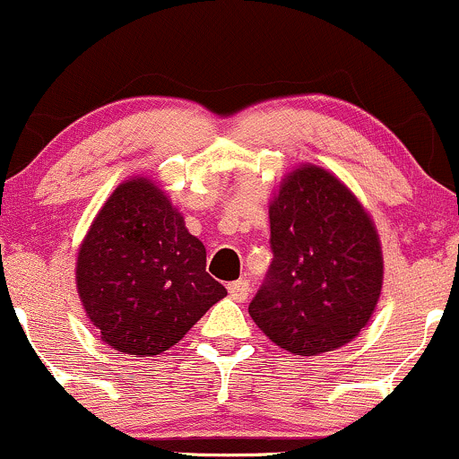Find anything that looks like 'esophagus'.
I'll list each match as a JSON object with an SVG mask.
<instances>
[{
    "instance_id": "obj_1",
    "label": "esophagus",
    "mask_w": 459,
    "mask_h": 459,
    "mask_svg": "<svg viewBox=\"0 0 459 459\" xmlns=\"http://www.w3.org/2000/svg\"><path fill=\"white\" fill-rule=\"evenodd\" d=\"M249 281L247 280H236V281H231V284H228V292H230V297L234 299V301H238V303H243L247 297H249Z\"/></svg>"
}]
</instances>
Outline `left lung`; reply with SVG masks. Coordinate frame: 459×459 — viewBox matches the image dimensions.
Instances as JSON below:
<instances>
[{"mask_svg":"<svg viewBox=\"0 0 459 459\" xmlns=\"http://www.w3.org/2000/svg\"><path fill=\"white\" fill-rule=\"evenodd\" d=\"M269 219L273 262L249 303L254 323L295 355L351 342L373 316L384 281L368 212L341 179L303 164L281 179Z\"/></svg>","mask_w":459,"mask_h":459,"instance_id":"1","label":"left lung"}]
</instances>
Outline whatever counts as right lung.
I'll return each instance as SVG.
<instances>
[{
	"instance_id": "add662e5",
	"label": "right lung",
	"mask_w": 459,
	"mask_h": 459,
	"mask_svg": "<svg viewBox=\"0 0 459 459\" xmlns=\"http://www.w3.org/2000/svg\"><path fill=\"white\" fill-rule=\"evenodd\" d=\"M75 281L101 341L152 358L228 290L205 273V247L152 179L118 184L77 251Z\"/></svg>"
}]
</instances>
